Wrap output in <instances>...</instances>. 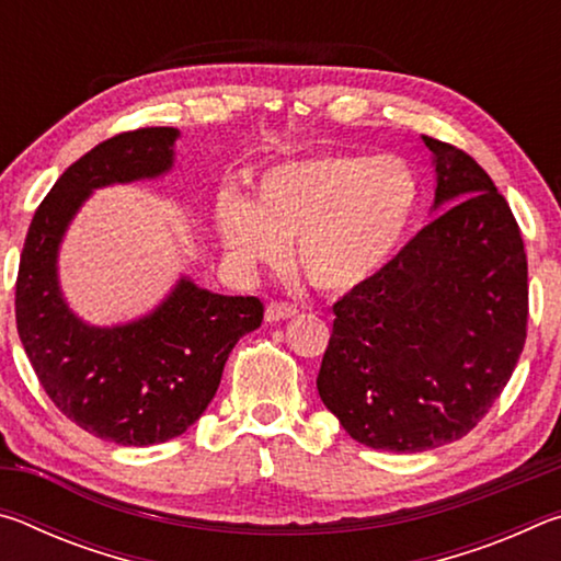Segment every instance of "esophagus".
<instances>
[{
	"label": "esophagus",
	"mask_w": 561,
	"mask_h": 561,
	"mask_svg": "<svg viewBox=\"0 0 561 561\" xmlns=\"http://www.w3.org/2000/svg\"><path fill=\"white\" fill-rule=\"evenodd\" d=\"M297 317V307H291V304H284V301H272L267 304V311H264V319L267 321H284V319H291Z\"/></svg>",
	"instance_id": "1"
}]
</instances>
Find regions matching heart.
Instances as JSON below:
<instances>
[{
  "label": "heart",
  "instance_id": "b5f03b06",
  "mask_svg": "<svg viewBox=\"0 0 561 561\" xmlns=\"http://www.w3.org/2000/svg\"><path fill=\"white\" fill-rule=\"evenodd\" d=\"M417 203L421 183L403 158L331 153L270 168L257 203L225 190L215 225L242 267L279 264L297 240L294 260L311 287L346 294L393 262Z\"/></svg>",
  "mask_w": 561,
  "mask_h": 561
}]
</instances>
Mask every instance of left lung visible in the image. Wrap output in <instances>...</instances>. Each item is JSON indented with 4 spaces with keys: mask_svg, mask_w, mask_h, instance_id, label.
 <instances>
[{
    "mask_svg": "<svg viewBox=\"0 0 561 561\" xmlns=\"http://www.w3.org/2000/svg\"><path fill=\"white\" fill-rule=\"evenodd\" d=\"M440 210L366 287L334 304L317 388L351 438L423 453L468 435L527 339V254L515 215L465 150L423 136Z\"/></svg>",
    "mask_w": 561,
    "mask_h": 561,
    "instance_id": "8db88e82",
    "label": "left lung"
}]
</instances>
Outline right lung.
<instances>
[{
    "mask_svg": "<svg viewBox=\"0 0 561 561\" xmlns=\"http://www.w3.org/2000/svg\"><path fill=\"white\" fill-rule=\"evenodd\" d=\"M178 128L118 133L66 168L26 232L16 274V331L46 396L101 440L156 445L183 435L210 405L237 341L262 324L257 297H225L180 277L136 321L91 327L59 287V244L96 187L173 168Z\"/></svg>",
    "mask_w": 561,
    "mask_h": 561,
    "instance_id": "1",
    "label": "right lung"
}]
</instances>
